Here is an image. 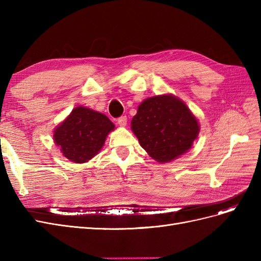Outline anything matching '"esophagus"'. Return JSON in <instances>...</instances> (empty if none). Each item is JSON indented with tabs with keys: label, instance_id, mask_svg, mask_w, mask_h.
<instances>
[{
	"label": "esophagus",
	"instance_id": "obj_1",
	"mask_svg": "<svg viewBox=\"0 0 261 261\" xmlns=\"http://www.w3.org/2000/svg\"><path fill=\"white\" fill-rule=\"evenodd\" d=\"M117 124L122 126V127H124V126H126V124H127V117H126L125 115L120 116L117 118Z\"/></svg>",
	"mask_w": 261,
	"mask_h": 261
}]
</instances>
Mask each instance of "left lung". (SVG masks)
Wrapping results in <instances>:
<instances>
[{
    "instance_id": "8db88e82",
    "label": "left lung",
    "mask_w": 261,
    "mask_h": 261,
    "mask_svg": "<svg viewBox=\"0 0 261 261\" xmlns=\"http://www.w3.org/2000/svg\"><path fill=\"white\" fill-rule=\"evenodd\" d=\"M132 129L154 160L170 162L192 147L199 126L183 101L165 94L148 98L138 107Z\"/></svg>"
}]
</instances>
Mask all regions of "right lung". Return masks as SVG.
<instances>
[{
    "instance_id": "obj_1",
    "label": "right lung",
    "mask_w": 261,
    "mask_h": 261,
    "mask_svg": "<svg viewBox=\"0 0 261 261\" xmlns=\"http://www.w3.org/2000/svg\"><path fill=\"white\" fill-rule=\"evenodd\" d=\"M113 129L114 124L105 114L78 107L55 129L54 141L67 159L84 163L98 153Z\"/></svg>"
}]
</instances>
